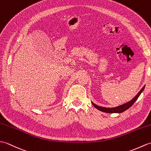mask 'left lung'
<instances>
[{"instance_id": "left-lung-1", "label": "left lung", "mask_w": 151, "mask_h": 151, "mask_svg": "<svg viewBox=\"0 0 151 151\" xmlns=\"http://www.w3.org/2000/svg\"><path fill=\"white\" fill-rule=\"evenodd\" d=\"M144 88H145V86H143V88L141 89L139 92L136 95V97H134L132 101H130V102H127V103H126V104H124L123 105L119 106L110 108H104V107L99 106L96 105L94 103H93V102H92V104H93V105L94 106V107H95L96 108L98 109L99 110H100L101 111L106 112V113H122V112L124 111L125 110H127V109H129V108L132 106V104L137 101V98L139 97V96L140 95V94L142 93V92L143 91Z\"/></svg>"}]
</instances>
